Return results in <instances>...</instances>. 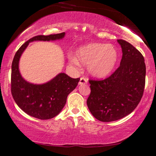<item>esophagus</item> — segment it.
<instances>
[{
	"label": "esophagus",
	"instance_id": "1",
	"mask_svg": "<svg viewBox=\"0 0 156 156\" xmlns=\"http://www.w3.org/2000/svg\"><path fill=\"white\" fill-rule=\"evenodd\" d=\"M87 83H88L87 79L83 78V77H82V78H80V81H79V83H78V84H79V85H83V84H86Z\"/></svg>",
	"mask_w": 156,
	"mask_h": 156
}]
</instances>
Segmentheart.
Returning <instances> with one entry per match:
<instances>
[{
	"label": "heart",
	"mask_w": 156,
	"mask_h": 156,
	"mask_svg": "<svg viewBox=\"0 0 156 156\" xmlns=\"http://www.w3.org/2000/svg\"><path fill=\"white\" fill-rule=\"evenodd\" d=\"M119 59V53L112 44L90 43L79 47L76 57L69 58L70 63L76 68L80 63L87 66L88 73L94 78H104L111 73Z\"/></svg>",
	"instance_id": "b5f03b06"
}]
</instances>
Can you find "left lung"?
I'll return each mask as SVG.
<instances>
[{"label": "left lung", "instance_id": "left-lung-1", "mask_svg": "<svg viewBox=\"0 0 156 156\" xmlns=\"http://www.w3.org/2000/svg\"><path fill=\"white\" fill-rule=\"evenodd\" d=\"M122 58L115 72L103 80H90L88 109L96 119L112 122L133 112L143 97L145 84V60L135 47L122 39Z\"/></svg>", "mask_w": 156, "mask_h": 156}]
</instances>
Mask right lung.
Instances as JSON below:
<instances>
[{"mask_svg":"<svg viewBox=\"0 0 156 156\" xmlns=\"http://www.w3.org/2000/svg\"><path fill=\"white\" fill-rule=\"evenodd\" d=\"M66 33L39 35L26 42L15 54L11 66V94L19 107L31 117L50 119L57 116L66 105L67 97L76 88L80 78H72L60 73L48 82L34 84L27 81L19 71V60L30 42L60 40Z\"/></svg>","mask_w":156,"mask_h":156,"instance_id":"right-lung-1","label":"right lung"}]
</instances>
